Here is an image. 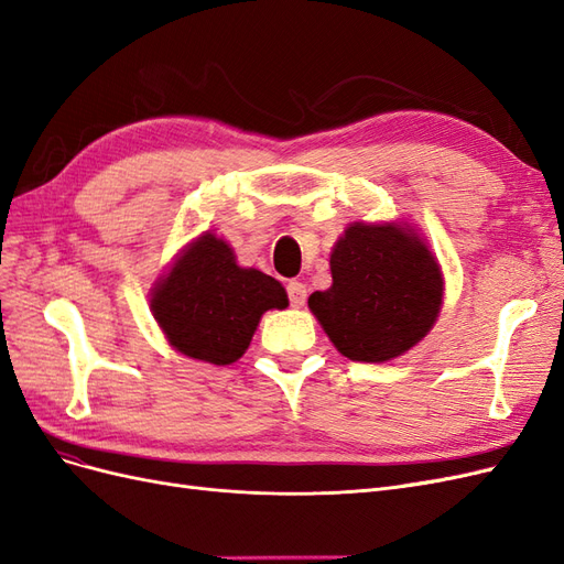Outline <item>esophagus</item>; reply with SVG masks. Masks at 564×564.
<instances>
[{
    "instance_id": "esophagus-1",
    "label": "esophagus",
    "mask_w": 564,
    "mask_h": 564,
    "mask_svg": "<svg viewBox=\"0 0 564 564\" xmlns=\"http://www.w3.org/2000/svg\"><path fill=\"white\" fill-rule=\"evenodd\" d=\"M286 296H289V305L292 308H301V305L305 303V296H308V289H305L303 282H289L286 284Z\"/></svg>"
}]
</instances>
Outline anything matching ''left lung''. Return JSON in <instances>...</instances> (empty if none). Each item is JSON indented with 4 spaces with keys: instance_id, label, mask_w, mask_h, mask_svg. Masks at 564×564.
<instances>
[{
    "instance_id": "8db88e82",
    "label": "left lung",
    "mask_w": 564,
    "mask_h": 564,
    "mask_svg": "<svg viewBox=\"0 0 564 564\" xmlns=\"http://www.w3.org/2000/svg\"><path fill=\"white\" fill-rule=\"evenodd\" d=\"M334 284L308 299L340 355L386 362L431 332L442 305L437 261L412 230L352 224L332 251Z\"/></svg>"
}]
</instances>
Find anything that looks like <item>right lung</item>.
<instances>
[{"instance_id":"add662e5","label":"right lung","mask_w":564,"mask_h":564,"mask_svg":"<svg viewBox=\"0 0 564 564\" xmlns=\"http://www.w3.org/2000/svg\"><path fill=\"white\" fill-rule=\"evenodd\" d=\"M284 305V286L261 270L237 265L232 249L212 232L183 251L150 299L169 344L214 365L240 360L261 315Z\"/></svg>"}]
</instances>
